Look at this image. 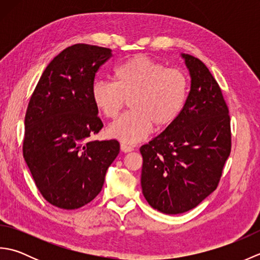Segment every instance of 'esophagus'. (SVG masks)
<instances>
[{"instance_id": "obj_1", "label": "esophagus", "mask_w": 260, "mask_h": 260, "mask_svg": "<svg viewBox=\"0 0 260 260\" xmlns=\"http://www.w3.org/2000/svg\"><path fill=\"white\" fill-rule=\"evenodd\" d=\"M120 148H121V151L123 152H131V151H133L134 150V147L132 146V145H129V144H127V143H125V142H121L120 143Z\"/></svg>"}]
</instances>
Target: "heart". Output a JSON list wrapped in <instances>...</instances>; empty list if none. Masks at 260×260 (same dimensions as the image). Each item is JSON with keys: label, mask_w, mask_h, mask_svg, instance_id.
Segmentation results:
<instances>
[{"label": "heart", "mask_w": 260, "mask_h": 260, "mask_svg": "<svg viewBox=\"0 0 260 260\" xmlns=\"http://www.w3.org/2000/svg\"><path fill=\"white\" fill-rule=\"evenodd\" d=\"M112 79L95 81L92 102L103 116L114 119L129 99L131 112L108 129L110 135L126 142L143 140L153 125L158 129L170 126L186 102L189 81L183 71L167 68L144 56H135L116 66Z\"/></svg>", "instance_id": "b5f03b06"}]
</instances>
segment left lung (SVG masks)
<instances>
[{"instance_id": "obj_1", "label": "left lung", "mask_w": 260, "mask_h": 260, "mask_svg": "<svg viewBox=\"0 0 260 260\" xmlns=\"http://www.w3.org/2000/svg\"><path fill=\"white\" fill-rule=\"evenodd\" d=\"M191 76L184 107L163 133L141 146L142 190L163 213L189 211L217 189L231 151L229 108L200 59L182 54Z\"/></svg>"}]
</instances>
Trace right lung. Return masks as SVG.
Masks as SVG:
<instances>
[{
  "label": "right lung",
  "instance_id": "right-lung-1",
  "mask_svg": "<svg viewBox=\"0 0 260 260\" xmlns=\"http://www.w3.org/2000/svg\"><path fill=\"white\" fill-rule=\"evenodd\" d=\"M108 48L78 43L47 66L24 119L23 157L39 192L52 206L73 210L95 199L119 153L116 140L92 141L103 128L91 90Z\"/></svg>",
  "mask_w": 260,
  "mask_h": 260
}]
</instances>
